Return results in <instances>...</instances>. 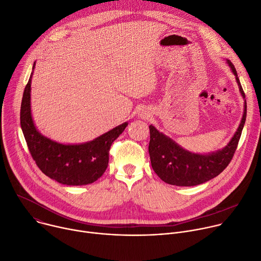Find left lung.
Wrapping results in <instances>:
<instances>
[{
  "mask_svg": "<svg viewBox=\"0 0 261 261\" xmlns=\"http://www.w3.org/2000/svg\"><path fill=\"white\" fill-rule=\"evenodd\" d=\"M226 63L234 74L240 92L245 99V93L233 64L229 60ZM246 116L247 103L245 100L241 124L228 144L222 150L204 155L185 150L171 138L159 132L151 125L148 153L154 171L163 181L180 187L196 186L216 177L227 167L236 153L246 122Z\"/></svg>",
  "mask_w": 261,
  "mask_h": 261,
  "instance_id": "left-lung-1",
  "label": "left lung"
}]
</instances>
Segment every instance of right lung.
<instances>
[{
	"label": "right lung",
	"instance_id": "obj_1",
	"mask_svg": "<svg viewBox=\"0 0 261 261\" xmlns=\"http://www.w3.org/2000/svg\"><path fill=\"white\" fill-rule=\"evenodd\" d=\"M35 68V63L33 70ZM24 88L20 106V126L29 151L37 166L48 177L68 186H83L97 180L106 170L109 150L128 123L81 144H63L43 136L35 127L31 114V82Z\"/></svg>",
	"mask_w": 261,
	"mask_h": 261
}]
</instances>
